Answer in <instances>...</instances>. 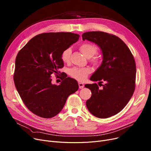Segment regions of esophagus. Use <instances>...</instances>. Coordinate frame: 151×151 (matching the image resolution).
<instances>
[{"label":"esophagus","instance_id":"1","mask_svg":"<svg viewBox=\"0 0 151 151\" xmlns=\"http://www.w3.org/2000/svg\"><path fill=\"white\" fill-rule=\"evenodd\" d=\"M78 85H79V88H80V89H83L84 87V84L82 83H78Z\"/></svg>","mask_w":151,"mask_h":151}]
</instances>
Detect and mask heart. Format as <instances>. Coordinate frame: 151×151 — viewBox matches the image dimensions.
<instances>
[{
	"label": "heart",
	"instance_id": "obj_1",
	"mask_svg": "<svg viewBox=\"0 0 151 151\" xmlns=\"http://www.w3.org/2000/svg\"><path fill=\"white\" fill-rule=\"evenodd\" d=\"M79 50L85 55L86 58H90L93 57L97 52V47L93 44L89 43H82L79 46ZM71 50L67 48L63 51L61 54V59L64 63H68L70 61ZM91 63L94 65H98L100 60L98 57H93L91 60ZM91 70L89 68H77L75 67L69 70L70 75L80 81H84L87 77L91 73Z\"/></svg>",
	"mask_w": 151,
	"mask_h": 151
}]
</instances>
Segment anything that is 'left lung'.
I'll use <instances>...</instances> for the list:
<instances>
[{
    "instance_id": "left-lung-1",
    "label": "left lung",
    "mask_w": 151,
    "mask_h": 151,
    "mask_svg": "<svg viewBox=\"0 0 151 151\" xmlns=\"http://www.w3.org/2000/svg\"><path fill=\"white\" fill-rule=\"evenodd\" d=\"M83 40L97 44L101 50L103 60L90 80L99 81L86 84L92 92L86 101L89 112L99 118H108L121 111L128 104L135 89L136 64L125 43L118 37L104 32L92 31L82 35ZM103 82L105 85H102Z\"/></svg>"
}]
</instances>
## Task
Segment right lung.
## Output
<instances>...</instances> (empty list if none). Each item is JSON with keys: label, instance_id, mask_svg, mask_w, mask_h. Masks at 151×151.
Returning a JSON list of instances; mask_svg holds the SVG:
<instances>
[{"label": "right lung", "instance_id": "add662e5", "mask_svg": "<svg viewBox=\"0 0 151 151\" xmlns=\"http://www.w3.org/2000/svg\"><path fill=\"white\" fill-rule=\"evenodd\" d=\"M80 35L71 32H49L37 35L19 51L15 60L14 82L26 107L35 115L51 118L60 112L70 95L78 89L74 79L64 76L57 86L51 83L63 67L62 52ZM62 74V73H61Z\"/></svg>", "mask_w": 151, "mask_h": 151}]
</instances>
